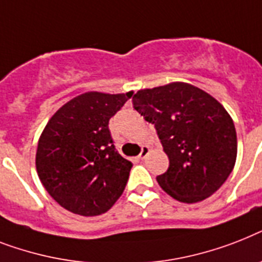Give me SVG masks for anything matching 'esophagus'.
Segmentation results:
<instances>
[{
  "label": "esophagus",
  "mask_w": 262,
  "mask_h": 262,
  "mask_svg": "<svg viewBox=\"0 0 262 262\" xmlns=\"http://www.w3.org/2000/svg\"><path fill=\"white\" fill-rule=\"evenodd\" d=\"M148 152H150V147H148V146H142V150H141V154H139V158H141V160H144V158H146V157L148 156Z\"/></svg>",
  "instance_id": "esophagus-1"
}]
</instances>
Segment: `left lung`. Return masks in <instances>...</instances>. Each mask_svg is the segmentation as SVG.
<instances>
[{"label":"left lung","instance_id":"1","mask_svg":"<svg viewBox=\"0 0 262 262\" xmlns=\"http://www.w3.org/2000/svg\"><path fill=\"white\" fill-rule=\"evenodd\" d=\"M134 108L154 124L169 167L160 187L181 203H198L223 185L237 160V133L225 106L187 82L141 89Z\"/></svg>","mask_w":262,"mask_h":262}]
</instances>
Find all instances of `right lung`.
<instances>
[{
    "label": "right lung",
    "instance_id": "1",
    "mask_svg": "<svg viewBox=\"0 0 262 262\" xmlns=\"http://www.w3.org/2000/svg\"><path fill=\"white\" fill-rule=\"evenodd\" d=\"M133 93L86 92L60 106L46 124L37 142V176L64 210L101 215L123 193L133 162L115 150L108 123Z\"/></svg>",
    "mask_w": 262,
    "mask_h": 262
}]
</instances>
